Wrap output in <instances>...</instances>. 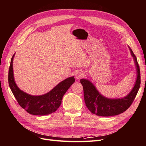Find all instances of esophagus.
<instances>
[{
    "instance_id": "obj_1",
    "label": "esophagus",
    "mask_w": 146,
    "mask_h": 146,
    "mask_svg": "<svg viewBox=\"0 0 146 146\" xmlns=\"http://www.w3.org/2000/svg\"><path fill=\"white\" fill-rule=\"evenodd\" d=\"M74 75H75V78H76V79L79 80L84 76V73H83V72H82L81 70H78L77 72H76Z\"/></svg>"
}]
</instances>
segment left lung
I'll use <instances>...</instances> for the list:
<instances>
[{
    "label": "left lung",
    "mask_w": 146,
    "mask_h": 146,
    "mask_svg": "<svg viewBox=\"0 0 146 146\" xmlns=\"http://www.w3.org/2000/svg\"><path fill=\"white\" fill-rule=\"evenodd\" d=\"M129 48L136 66L137 78L131 91L125 98L113 99L106 98L100 94L91 81L85 79L80 80L83 87L86 106L91 113L101 117L117 115L125 111L134 101L140 88L141 74L136 57L130 47Z\"/></svg>",
    "instance_id": "8db88e82"
}]
</instances>
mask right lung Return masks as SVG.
I'll list each match as a JSON object with an SVG mask.
<instances>
[{"mask_svg": "<svg viewBox=\"0 0 146 146\" xmlns=\"http://www.w3.org/2000/svg\"><path fill=\"white\" fill-rule=\"evenodd\" d=\"M11 59L9 71V84L19 105L28 113L34 115H46L55 111L60 106L63 96L75 81L74 76L66 78L58 84L47 94L31 96L20 90L15 82L13 59Z\"/></svg>", "mask_w": 146, "mask_h": 146, "instance_id": "right-lung-1", "label": "right lung"}]
</instances>
